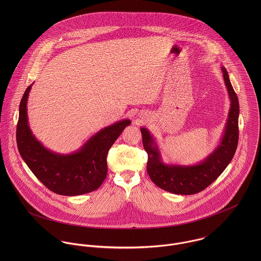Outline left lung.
Segmentation results:
<instances>
[{
	"label": "left lung",
	"instance_id": "left-lung-1",
	"mask_svg": "<svg viewBox=\"0 0 261 261\" xmlns=\"http://www.w3.org/2000/svg\"><path fill=\"white\" fill-rule=\"evenodd\" d=\"M221 71L231 105L219 145L202 162L191 166L165 164L153 137L148 128L141 127L144 149L148 152L147 171L152 183L159 188L178 195L199 193L212 184L233 159L239 138V102L223 66Z\"/></svg>",
	"mask_w": 261,
	"mask_h": 261
}]
</instances>
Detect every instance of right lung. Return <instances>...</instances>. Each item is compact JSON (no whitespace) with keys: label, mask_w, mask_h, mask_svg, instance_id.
Masks as SVG:
<instances>
[{"label":"right lung","mask_w":261,"mask_h":261,"mask_svg":"<svg viewBox=\"0 0 261 261\" xmlns=\"http://www.w3.org/2000/svg\"><path fill=\"white\" fill-rule=\"evenodd\" d=\"M31 87L32 84L21 99L17 124V146L22 159L38 180L56 194L77 196L95 191L107 178L108 152L130 120L122 119L100 129L72 153H58L45 148L30 128L27 101Z\"/></svg>","instance_id":"add662e5"}]
</instances>
